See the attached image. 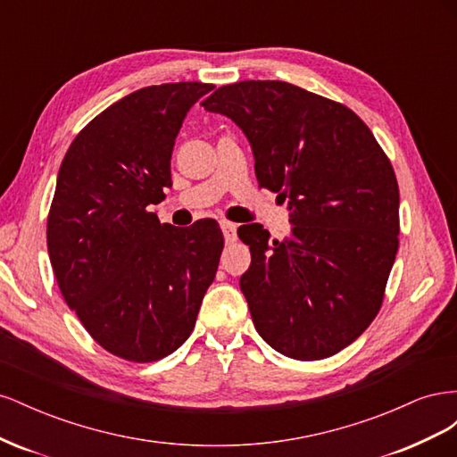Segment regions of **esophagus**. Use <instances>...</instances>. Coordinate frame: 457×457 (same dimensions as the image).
Returning a JSON list of instances; mask_svg holds the SVG:
<instances>
[{"instance_id":"obj_1","label":"esophagus","mask_w":457,"mask_h":457,"mask_svg":"<svg viewBox=\"0 0 457 457\" xmlns=\"http://www.w3.org/2000/svg\"><path fill=\"white\" fill-rule=\"evenodd\" d=\"M220 230H223V237H225L227 244L237 240V225L230 223V220H220Z\"/></svg>"}]
</instances>
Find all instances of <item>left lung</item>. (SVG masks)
Listing matches in <instances>:
<instances>
[{"instance_id":"1","label":"left lung","mask_w":457,"mask_h":457,"mask_svg":"<svg viewBox=\"0 0 457 457\" xmlns=\"http://www.w3.org/2000/svg\"><path fill=\"white\" fill-rule=\"evenodd\" d=\"M202 106L240 126L259 187L289 198L284 240L238 228L252 252L240 287L255 329L295 361L339 353L378 316L398 250L391 160L351 108L286 81L223 86Z\"/></svg>"}]
</instances>
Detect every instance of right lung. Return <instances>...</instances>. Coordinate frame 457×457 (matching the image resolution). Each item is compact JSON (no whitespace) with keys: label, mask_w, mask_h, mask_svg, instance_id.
<instances>
[{"label":"right lung","mask_w":457,"mask_h":457,"mask_svg":"<svg viewBox=\"0 0 457 457\" xmlns=\"http://www.w3.org/2000/svg\"><path fill=\"white\" fill-rule=\"evenodd\" d=\"M213 86H150L81 129L61 163L47 250L61 294L103 349L156 362L188 339L213 282L223 232L187 230L150 212L171 187V152L188 108Z\"/></svg>","instance_id":"add662e5"}]
</instances>
